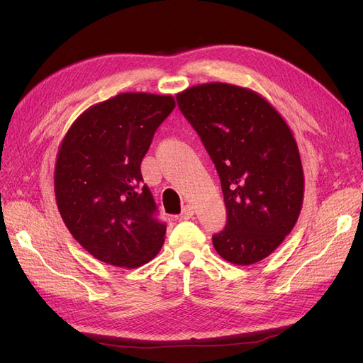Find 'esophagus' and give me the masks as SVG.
<instances>
[{
	"mask_svg": "<svg viewBox=\"0 0 363 363\" xmlns=\"http://www.w3.org/2000/svg\"><path fill=\"white\" fill-rule=\"evenodd\" d=\"M192 215H194V207H192L191 204H186V206L182 208L180 219H182V221H184V219L192 218Z\"/></svg>",
	"mask_w": 363,
	"mask_h": 363,
	"instance_id": "1",
	"label": "esophagus"
}]
</instances>
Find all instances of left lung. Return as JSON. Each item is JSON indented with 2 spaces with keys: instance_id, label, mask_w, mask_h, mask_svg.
<instances>
[{
  "instance_id": "1",
  "label": "left lung",
  "mask_w": 363,
  "mask_h": 363,
  "mask_svg": "<svg viewBox=\"0 0 363 363\" xmlns=\"http://www.w3.org/2000/svg\"><path fill=\"white\" fill-rule=\"evenodd\" d=\"M177 103L221 180L227 224L212 238L216 252L244 267L268 257L303 206V164L291 128L265 98L236 84H196L177 94Z\"/></svg>"
}]
</instances>
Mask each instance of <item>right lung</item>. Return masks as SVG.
Returning a JSON list of instances; mask_svg holds the SVG:
<instances>
[{
    "label": "right lung",
    "instance_id": "right-lung-1",
    "mask_svg": "<svg viewBox=\"0 0 363 363\" xmlns=\"http://www.w3.org/2000/svg\"><path fill=\"white\" fill-rule=\"evenodd\" d=\"M174 107L171 95L119 94L84 111L62 140L54 169L60 216L77 242L108 265H145L164 242L167 225L142 184L140 163Z\"/></svg>",
    "mask_w": 363,
    "mask_h": 363
}]
</instances>
